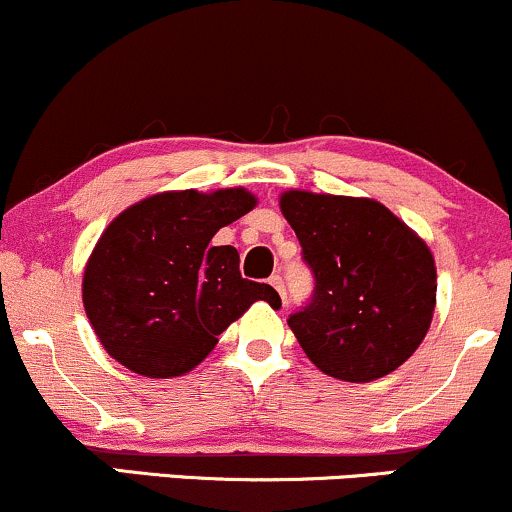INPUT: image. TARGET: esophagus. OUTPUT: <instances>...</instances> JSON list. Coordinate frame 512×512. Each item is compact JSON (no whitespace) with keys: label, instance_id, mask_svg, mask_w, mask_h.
Instances as JSON below:
<instances>
[{"label":"esophagus","instance_id":"obj_1","mask_svg":"<svg viewBox=\"0 0 512 512\" xmlns=\"http://www.w3.org/2000/svg\"><path fill=\"white\" fill-rule=\"evenodd\" d=\"M268 283H271L275 290H278V295H280V300L285 302V285H283V278H280V275H271V280H268Z\"/></svg>","mask_w":512,"mask_h":512}]
</instances>
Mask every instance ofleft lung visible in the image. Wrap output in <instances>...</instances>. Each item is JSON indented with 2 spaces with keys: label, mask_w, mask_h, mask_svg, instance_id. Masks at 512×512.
I'll return each mask as SVG.
<instances>
[{
  "label": "left lung",
  "mask_w": 512,
  "mask_h": 512,
  "mask_svg": "<svg viewBox=\"0 0 512 512\" xmlns=\"http://www.w3.org/2000/svg\"><path fill=\"white\" fill-rule=\"evenodd\" d=\"M280 210L314 275L287 324L326 375L370 382L411 358L435 309L433 254L377 200L287 191Z\"/></svg>",
  "instance_id": "obj_1"
}]
</instances>
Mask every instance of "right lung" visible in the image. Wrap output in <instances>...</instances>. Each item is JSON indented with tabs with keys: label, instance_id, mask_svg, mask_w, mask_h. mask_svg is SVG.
Segmentation results:
<instances>
[{
	"label": "right lung",
	"instance_id": "obj_1",
	"mask_svg": "<svg viewBox=\"0 0 512 512\" xmlns=\"http://www.w3.org/2000/svg\"><path fill=\"white\" fill-rule=\"evenodd\" d=\"M256 205L244 188L159 193L120 212L84 271V309L108 355L145 377H179L256 300L280 307L266 283L241 278L217 229Z\"/></svg>",
	"mask_w": 512,
	"mask_h": 512
}]
</instances>
